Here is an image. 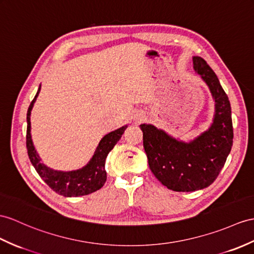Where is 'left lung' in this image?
Here are the masks:
<instances>
[{"label": "left lung", "instance_id": "obj_1", "mask_svg": "<svg viewBox=\"0 0 254 254\" xmlns=\"http://www.w3.org/2000/svg\"><path fill=\"white\" fill-rule=\"evenodd\" d=\"M193 64L215 101V115L209 130L190 143H183L152 125H140L151 171L175 191L202 190L213 183L233 145L232 111L226 92L205 59L194 57Z\"/></svg>", "mask_w": 254, "mask_h": 254}]
</instances>
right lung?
Segmentation results:
<instances>
[{
    "mask_svg": "<svg viewBox=\"0 0 254 254\" xmlns=\"http://www.w3.org/2000/svg\"><path fill=\"white\" fill-rule=\"evenodd\" d=\"M39 92L40 88L38 92H36L32 102H31L29 106L27 113L28 126L26 143L30 162L32 163L36 172H38L40 177L43 179V181L59 195H63L64 197H77L94 193V191L101 189L107 181V156L110 151L114 147V145L119 142L127 126H124L120 129H117L115 131H112L108 133L107 135H104L101 139L100 143H99L89 164L87 166H85L84 168L69 172L56 171L53 169H49L48 167L41 163V159L38 154H36V151L34 150L30 133V114Z\"/></svg>",
    "mask_w": 254,
    "mask_h": 254,
    "instance_id": "obj_1",
    "label": "right lung"
}]
</instances>
